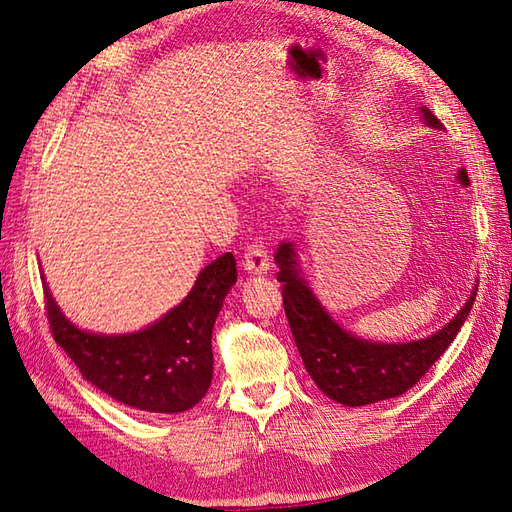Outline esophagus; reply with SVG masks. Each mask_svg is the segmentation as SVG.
I'll list each match as a JSON object with an SVG mask.
<instances>
[{
    "label": "esophagus",
    "mask_w": 512,
    "mask_h": 512,
    "mask_svg": "<svg viewBox=\"0 0 512 512\" xmlns=\"http://www.w3.org/2000/svg\"><path fill=\"white\" fill-rule=\"evenodd\" d=\"M244 271H248L250 275H264L268 271V255L262 244H250L244 253Z\"/></svg>",
    "instance_id": "obj_1"
}]
</instances>
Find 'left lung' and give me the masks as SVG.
Returning a JSON list of instances; mask_svg holds the SVG:
<instances>
[{"label": "left lung", "mask_w": 512, "mask_h": 512, "mask_svg": "<svg viewBox=\"0 0 512 512\" xmlns=\"http://www.w3.org/2000/svg\"><path fill=\"white\" fill-rule=\"evenodd\" d=\"M422 119L431 128H443L436 115L422 106ZM280 266L277 282H282V300L287 311L293 341L311 379L327 397L345 406H366L391 400L418 384L449 343L461 332V325L470 316L476 289H472L461 311L438 329L436 334L409 343H379L359 339L343 329L320 305L309 282L302 277L298 253L293 241H284L275 253Z\"/></svg>", "instance_id": "8db88e82"}]
</instances>
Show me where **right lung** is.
I'll return each mask as SVG.
<instances>
[{
    "instance_id": "1",
    "label": "right lung",
    "mask_w": 512,
    "mask_h": 512,
    "mask_svg": "<svg viewBox=\"0 0 512 512\" xmlns=\"http://www.w3.org/2000/svg\"><path fill=\"white\" fill-rule=\"evenodd\" d=\"M235 282V255L225 253L198 273L180 305L131 334L76 327L51 298L47 282L42 289L51 334L92 386L131 409L183 413L212 384V327Z\"/></svg>"
}]
</instances>
